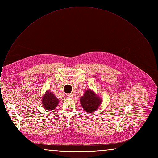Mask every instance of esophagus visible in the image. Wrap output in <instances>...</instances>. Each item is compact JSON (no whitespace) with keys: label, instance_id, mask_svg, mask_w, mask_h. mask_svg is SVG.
Here are the masks:
<instances>
[{"label":"esophagus","instance_id":"obj_1","mask_svg":"<svg viewBox=\"0 0 158 158\" xmlns=\"http://www.w3.org/2000/svg\"><path fill=\"white\" fill-rule=\"evenodd\" d=\"M66 96L67 98H70V99H72L73 97V95L72 94H66Z\"/></svg>","mask_w":158,"mask_h":158}]
</instances>
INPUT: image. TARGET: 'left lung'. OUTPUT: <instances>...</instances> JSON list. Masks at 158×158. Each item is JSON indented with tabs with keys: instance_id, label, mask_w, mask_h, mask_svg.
<instances>
[{
	"instance_id": "obj_1",
	"label": "left lung",
	"mask_w": 158,
	"mask_h": 158,
	"mask_svg": "<svg viewBox=\"0 0 158 158\" xmlns=\"http://www.w3.org/2000/svg\"><path fill=\"white\" fill-rule=\"evenodd\" d=\"M80 102L83 109L88 113L96 111L102 101L98 96L91 89L87 90L80 98Z\"/></svg>"
}]
</instances>
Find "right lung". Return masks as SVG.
<instances>
[{"mask_svg":"<svg viewBox=\"0 0 158 158\" xmlns=\"http://www.w3.org/2000/svg\"><path fill=\"white\" fill-rule=\"evenodd\" d=\"M42 104L45 109L48 110L49 111L53 110L59 104V100L52 93L47 91L45 94L43 96Z\"/></svg>","mask_w":158,"mask_h":158,"instance_id":"1","label":"right lung"}]
</instances>
